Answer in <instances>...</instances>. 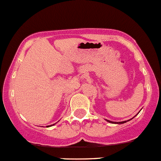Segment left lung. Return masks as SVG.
Returning <instances> with one entry per match:
<instances>
[{"label": "left lung", "mask_w": 161, "mask_h": 161, "mask_svg": "<svg viewBox=\"0 0 161 161\" xmlns=\"http://www.w3.org/2000/svg\"><path fill=\"white\" fill-rule=\"evenodd\" d=\"M107 121H108V122L114 123V124H123V123H125V122H127V121H120V122H114V121H109V120H107ZM129 121H130V120H129Z\"/></svg>", "instance_id": "8db88e82"}]
</instances>
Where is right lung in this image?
I'll return each mask as SVG.
<instances>
[{
  "label": "right lung",
  "mask_w": 161,
  "mask_h": 161,
  "mask_svg": "<svg viewBox=\"0 0 161 161\" xmlns=\"http://www.w3.org/2000/svg\"><path fill=\"white\" fill-rule=\"evenodd\" d=\"M53 125H54V124H53ZM51 125H48V126H47V127H50V126H51Z\"/></svg>",
  "instance_id": "1"
}]
</instances>
